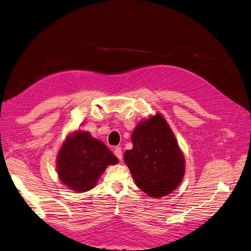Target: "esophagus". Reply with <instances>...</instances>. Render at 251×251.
<instances>
[{"instance_id": "obj_1", "label": "esophagus", "mask_w": 251, "mask_h": 251, "mask_svg": "<svg viewBox=\"0 0 251 251\" xmlns=\"http://www.w3.org/2000/svg\"><path fill=\"white\" fill-rule=\"evenodd\" d=\"M114 155H115L120 161L123 160V151H121L120 147H116L115 149H114Z\"/></svg>"}]
</instances>
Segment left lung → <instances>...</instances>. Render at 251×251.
Listing matches in <instances>:
<instances>
[{
  "instance_id": "obj_1",
  "label": "left lung",
  "mask_w": 251,
  "mask_h": 251,
  "mask_svg": "<svg viewBox=\"0 0 251 251\" xmlns=\"http://www.w3.org/2000/svg\"><path fill=\"white\" fill-rule=\"evenodd\" d=\"M133 149L125 162L142 192L160 198L171 194L184 176V158L160 114L143 121L132 134Z\"/></svg>"
}]
</instances>
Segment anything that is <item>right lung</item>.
Listing matches in <instances>:
<instances>
[{"instance_id":"add662e5","label":"right lung","mask_w":251,"mask_h":251,"mask_svg":"<svg viewBox=\"0 0 251 251\" xmlns=\"http://www.w3.org/2000/svg\"><path fill=\"white\" fill-rule=\"evenodd\" d=\"M117 162L104 143L87 132H76L66 139L59 151L57 174L60 181L73 191L87 192L108 165Z\"/></svg>"}]
</instances>
